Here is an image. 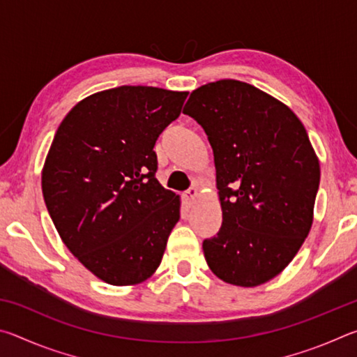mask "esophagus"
<instances>
[{
    "instance_id": "1",
    "label": "esophagus",
    "mask_w": 357,
    "mask_h": 357,
    "mask_svg": "<svg viewBox=\"0 0 357 357\" xmlns=\"http://www.w3.org/2000/svg\"><path fill=\"white\" fill-rule=\"evenodd\" d=\"M197 197H198V190L195 189V187H190L189 190L184 192V202H185L187 204H189V206H192Z\"/></svg>"
}]
</instances>
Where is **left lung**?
Instances as JSON below:
<instances>
[{
    "instance_id": "8db88e82",
    "label": "left lung",
    "mask_w": 357,
    "mask_h": 357,
    "mask_svg": "<svg viewBox=\"0 0 357 357\" xmlns=\"http://www.w3.org/2000/svg\"><path fill=\"white\" fill-rule=\"evenodd\" d=\"M183 113L202 126L214 153L223 220L203 241L208 266L238 287L274 279L313 222L319 164L305 128L282 102L238 80L203 84Z\"/></svg>"
}]
</instances>
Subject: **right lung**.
Instances as JSON below:
<instances>
[{
    "label": "right lung",
    "instance_id": "add662e5",
    "mask_svg": "<svg viewBox=\"0 0 357 357\" xmlns=\"http://www.w3.org/2000/svg\"><path fill=\"white\" fill-rule=\"evenodd\" d=\"M187 93L119 86L63 119L42 170L45 206L66 247L110 285H135L159 268L179 220V197L155 179V140Z\"/></svg>",
    "mask_w": 357,
    "mask_h": 357
}]
</instances>
